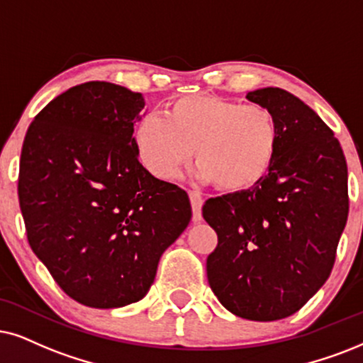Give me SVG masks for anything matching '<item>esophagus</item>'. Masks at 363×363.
<instances>
[{
  "label": "esophagus",
  "mask_w": 363,
  "mask_h": 363,
  "mask_svg": "<svg viewBox=\"0 0 363 363\" xmlns=\"http://www.w3.org/2000/svg\"><path fill=\"white\" fill-rule=\"evenodd\" d=\"M189 199H191V206H192V221L194 223H201L203 221V197H201L199 192L196 191H189Z\"/></svg>",
  "instance_id": "obj_1"
}]
</instances>
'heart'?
I'll list each match as a JSON object with an SVG mask.
<instances>
[{
    "mask_svg": "<svg viewBox=\"0 0 363 363\" xmlns=\"http://www.w3.org/2000/svg\"><path fill=\"white\" fill-rule=\"evenodd\" d=\"M278 142L277 121L268 108L214 95L174 100L164 118L145 116L135 127L140 162L154 177H177L194 149L197 177L228 192L259 184L273 166Z\"/></svg>",
    "mask_w": 363,
    "mask_h": 363,
    "instance_id": "obj_1",
    "label": "heart"
}]
</instances>
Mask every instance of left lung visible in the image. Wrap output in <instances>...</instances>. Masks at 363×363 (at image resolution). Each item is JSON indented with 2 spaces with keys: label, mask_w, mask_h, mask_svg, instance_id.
I'll list each match as a JSON object with an SVG mask.
<instances>
[{
  "label": "left lung",
  "mask_w": 363,
  "mask_h": 363,
  "mask_svg": "<svg viewBox=\"0 0 363 363\" xmlns=\"http://www.w3.org/2000/svg\"><path fill=\"white\" fill-rule=\"evenodd\" d=\"M246 99L273 113L278 152L259 184L206 201L203 216L218 233L206 269L224 308L273 322L300 310L332 273L348 174L333 132L305 102L277 86Z\"/></svg>",
  "instance_id": "left-lung-1"
}]
</instances>
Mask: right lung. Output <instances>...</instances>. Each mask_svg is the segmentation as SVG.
<instances>
[{"mask_svg":"<svg viewBox=\"0 0 363 363\" xmlns=\"http://www.w3.org/2000/svg\"><path fill=\"white\" fill-rule=\"evenodd\" d=\"M144 105L125 86L86 82L41 110L23 142L18 197L31 250L91 308L147 295L160 256L191 221L187 192L139 162Z\"/></svg>","mask_w":363,"mask_h":363,"instance_id":"add662e5","label":"right lung"}]
</instances>
